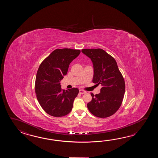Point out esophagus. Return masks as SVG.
Returning <instances> with one entry per match:
<instances>
[{"label":"esophagus","mask_w":158,"mask_h":158,"mask_svg":"<svg viewBox=\"0 0 158 158\" xmlns=\"http://www.w3.org/2000/svg\"><path fill=\"white\" fill-rule=\"evenodd\" d=\"M79 93H80V94H85L86 93V91L83 90H79Z\"/></svg>","instance_id":"obj_1"}]
</instances>
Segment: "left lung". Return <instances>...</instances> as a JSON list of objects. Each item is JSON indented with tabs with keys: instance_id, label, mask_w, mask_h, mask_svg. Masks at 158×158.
Segmentation results:
<instances>
[{
	"instance_id": "1",
	"label": "left lung",
	"mask_w": 158,
	"mask_h": 158,
	"mask_svg": "<svg viewBox=\"0 0 158 158\" xmlns=\"http://www.w3.org/2000/svg\"><path fill=\"white\" fill-rule=\"evenodd\" d=\"M90 57L94 66L93 82L102 87L101 93L94 95L87 104L89 111L95 116L108 118L114 114L121 106L125 90L123 75L114 57L101 48L82 49Z\"/></svg>"
}]
</instances>
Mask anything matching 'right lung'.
<instances>
[{"mask_svg":"<svg viewBox=\"0 0 158 158\" xmlns=\"http://www.w3.org/2000/svg\"><path fill=\"white\" fill-rule=\"evenodd\" d=\"M80 50L56 49L41 63L37 71L35 91L37 100L47 114L62 117L72 110L79 90L73 87L64 90L60 81L66 75L72 61L80 54Z\"/></svg>","mask_w":158,"mask_h":158,"instance_id":"right-lung-1","label":"right lung"}]
</instances>
